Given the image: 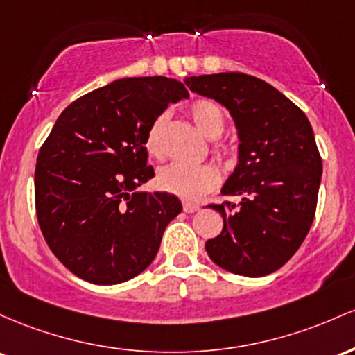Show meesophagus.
<instances>
[{"instance_id":"1","label":"esophagus","mask_w":355,"mask_h":355,"mask_svg":"<svg viewBox=\"0 0 355 355\" xmlns=\"http://www.w3.org/2000/svg\"><path fill=\"white\" fill-rule=\"evenodd\" d=\"M182 209H184L186 213H196V211H199V206L193 205V202H182Z\"/></svg>"}]
</instances>
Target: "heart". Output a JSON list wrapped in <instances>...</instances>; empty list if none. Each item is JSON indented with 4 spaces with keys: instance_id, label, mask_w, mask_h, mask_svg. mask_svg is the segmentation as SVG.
Wrapping results in <instances>:
<instances>
[{
    "instance_id": "b5f03b06",
    "label": "heart",
    "mask_w": 355,
    "mask_h": 355,
    "mask_svg": "<svg viewBox=\"0 0 355 355\" xmlns=\"http://www.w3.org/2000/svg\"><path fill=\"white\" fill-rule=\"evenodd\" d=\"M189 115L194 125L208 137H218L226 127V115L220 103L209 98H199L189 107ZM167 114H159L146 134V149L150 156H164V127ZM214 154L220 159H228L230 150L225 146H214ZM220 176L218 171L209 164H186V162H173L162 167L157 174V186L166 193L174 194L181 199L202 198L218 186Z\"/></svg>"
}]
</instances>
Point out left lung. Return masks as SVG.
Wrapping results in <instances>:
<instances>
[{
  "label": "left lung",
  "mask_w": 355,
  "mask_h": 355,
  "mask_svg": "<svg viewBox=\"0 0 355 355\" xmlns=\"http://www.w3.org/2000/svg\"><path fill=\"white\" fill-rule=\"evenodd\" d=\"M230 110L240 137L236 169L221 194L240 201L209 205L225 221L206 241L209 258L245 277L277 272L304 243L317 209L322 157L306 115L253 75H199L186 80Z\"/></svg>",
  "instance_id": "8db88e82"
}]
</instances>
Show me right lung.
Masks as SVG:
<instances>
[{"label": "right lung", "instance_id": "1", "mask_svg": "<svg viewBox=\"0 0 355 355\" xmlns=\"http://www.w3.org/2000/svg\"><path fill=\"white\" fill-rule=\"evenodd\" d=\"M188 95L173 78H121L71 102L40 147V230L55 257L82 280L122 284L156 258L182 205L173 194L135 191L154 178L146 134L171 102Z\"/></svg>", "mask_w": 355, "mask_h": 355}]
</instances>
